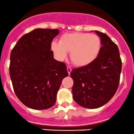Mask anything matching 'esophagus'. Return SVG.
I'll list each match as a JSON object with an SVG mask.
<instances>
[{
    "label": "esophagus",
    "instance_id": "1",
    "mask_svg": "<svg viewBox=\"0 0 134 134\" xmlns=\"http://www.w3.org/2000/svg\"><path fill=\"white\" fill-rule=\"evenodd\" d=\"M67 71H68V74H70L71 72V71H72V68H71L70 67H69V66H68V67H67Z\"/></svg>",
    "mask_w": 134,
    "mask_h": 134
}]
</instances>
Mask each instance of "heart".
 <instances>
[{"instance_id":"b5f03b06","label":"heart","mask_w":134,"mask_h":134,"mask_svg":"<svg viewBox=\"0 0 134 134\" xmlns=\"http://www.w3.org/2000/svg\"><path fill=\"white\" fill-rule=\"evenodd\" d=\"M101 47L98 35L86 33L67 34L60 37V42L54 41L51 48L57 58L62 60L67 52L76 66H83L93 61L97 57Z\"/></svg>"}]
</instances>
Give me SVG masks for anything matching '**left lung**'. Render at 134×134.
Returning <instances> with one entry per match:
<instances>
[{
	"mask_svg": "<svg viewBox=\"0 0 134 134\" xmlns=\"http://www.w3.org/2000/svg\"><path fill=\"white\" fill-rule=\"evenodd\" d=\"M95 32L101 40L97 57L70 72L74 81L73 99L88 109L99 108L114 96L119 86L122 66L118 46L105 34Z\"/></svg>",
	"mask_w": 134,
	"mask_h": 134,
	"instance_id": "obj_1",
	"label": "left lung"
}]
</instances>
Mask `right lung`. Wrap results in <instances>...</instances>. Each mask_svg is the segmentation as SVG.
I'll list each match as a JSON object with an SVG mask.
<instances>
[{
    "label": "right lung",
    "instance_id": "add662e5",
    "mask_svg": "<svg viewBox=\"0 0 134 134\" xmlns=\"http://www.w3.org/2000/svg\"><path fill=\"white\" fill-rule=\"evenodd\" d=\"M58 34V29H34L21 37L10 53L9 73L15 94L33 109L52 107L68 75L66 64L55 60L50 50Z\"/></svg>",
    "mask_w": 134,
    "mask_h": 134
}]
</instances>
